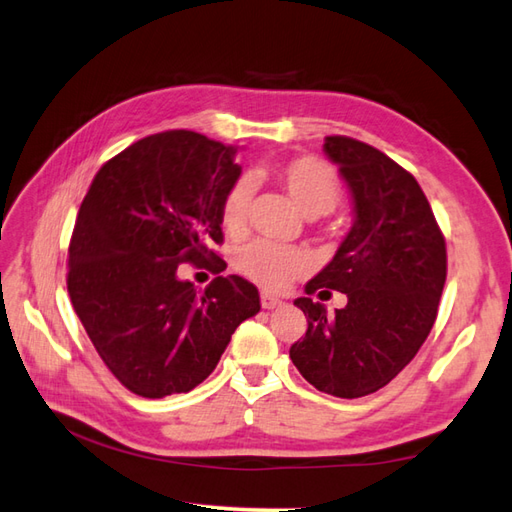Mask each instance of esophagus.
Instances as JSON below:
<instances>
[{
  "label": "esophagus",
  "instance_id": "34e87169",
  "mask_svg": "<svg viewBox=\"0 0 512 512\" xmlns=\"http://www.w3.org/2000/svg\"><path fill=\"white\" fill-rule=\"evenodd\" d=\"M281 299H277V297H273V295H268V292H262V308L264 310H275V308H281Z\"/></svg>",
  "mask_w": 512,
  "mask_h": 512
}]
</instances>
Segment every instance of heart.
Instances as JSON below:
<instances>
[{
    "instance_id": "1",
    "label": "heart",
    "mask_w": 512,
    "mask_h": 512,
    "mask_svg": "<svg viewBox=\"0 0 512 512\" xmlns=\"http://www.w3.org/2000/svg\"><path fill=\"white\" fill-rule=\"evenodd\" d=\"M281 189L308 217L330 213L341 200V184L334 171L312 156L279 162L273 169ZM253 180L242 176L226 189L220 202V224L231 237L246 233L248 209L253 200ZM310 257L301 248L255 239L237 250L235 268L266 290H284L290 281L306 273Z\"/></svg>"
}]
</instances>
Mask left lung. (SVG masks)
<instances>
[{
  "mask_svg": "<svg viewBox=\"0 0 512 512\" xmlns=\"http://www.w3.org/2000/svg\"><path fill=\"white\" fill-rule=\"evenodd\" d=\"M323 151L352 193L354 224L306 295L339 290L347 306L328 317L323 303L299 297L308 330L290 358L319 391L361 398L396 378L427 341L447 281V244L427 195L398 162L347 136H328Z\"/></svg>",
  "mask_w": 512,
  "mask_h": 512,
  "instance_id": "left-lung-1",
  "label": "left lung"
}]
</instances>
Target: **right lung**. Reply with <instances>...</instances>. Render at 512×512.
Listing matches in <instances>:
<instances>
[{
  "instance_id": "right-lung-1",
  "label": "right lung",
  "mask_w": 512,
  "mask_h": 512,
  "mask_svg": "<svg viewBox=\"0 0 512 512\" xmlns=\"http://www.w3.org/2000/svg\"><path fill=\"white\" fill-rule=\"evenodd\" d=\"M237 149L189 129L147 136L107 160L76 217L68 292L76 317L121 383L143 398L187 394L209 376L237 325L259 312L244 277L202 292L182 262L222 273L220 202L239 178Z\"/></svg>"
}]
</instances>
